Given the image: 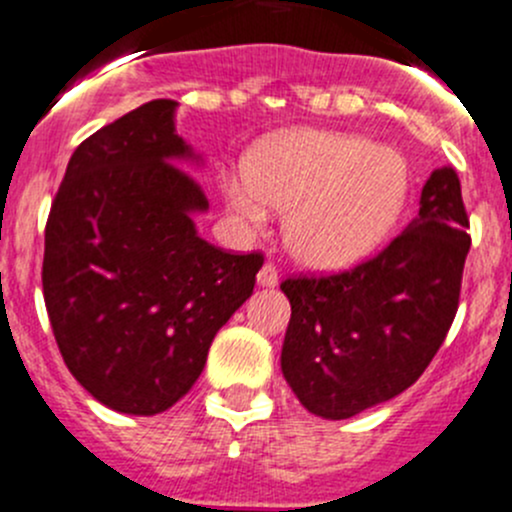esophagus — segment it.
<instances>
[{"mask_svg":"<svg viewBox=\"0 0 512 512\" xmlns=\"http://www.w3.org/2000/svg\"><path fill=\"white\" fill-rule=\"evenodd\" d=\"M256 281H258V286H263V288L278 286V271H276V266H273V263H266V266H263L261 271H258Z\"/></svg>","mask_w":512,"mask_h":512,"instance_id":"obj_1","label":"esophagus"}]
</instances>
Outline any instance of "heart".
Returning a JSON list of instances; mask_svg holds the SVG:
<instances>
[{
  "instance_id": "obj_1",
  "label": "heart",
  "mask_w": 512,
  "mask_h": 512,
  "mask_svg": "<svg viewBox=\"0 0 512 512\" xmlns=\"http://www.w3.org/2000/svg\"><path fill=\"white\" fill-rule=\"evenodd\" d=\"M411 189L396 149L338 131H291L249 166L221 176L226 206L246 226L288 211L286 241L301 263L338 271L363 261L401 219Z\"/></svg>"
}]
</instances>
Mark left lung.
<instances>
[{"label":"left lung","mask_w":512,"mask_h":512,"mask_svg":"<svg viewBox=\"0 0 512 512\" xmlns=\"http://www.w3.org/2000/svg\"><path fill=\"white\" fill-rule=\"evenodd\" d=\"M468 249L460 181L445 166L423 186L416 219L376 258L283 281L291 321L281 371L301 406L343 421L411 388L458 311Z\"/></svg>","instance_id":"left-lung-1"}]
</instances>
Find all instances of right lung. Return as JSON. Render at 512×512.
<instances>
[{"mask_svg": "<svg viewBox=\"0 0 512 512\" xmlns=\"http://www.w3.org/2000/svg\"><path fill=\"white\" fill-rule=\"evenodd\" d=\"M176 109L146 101L82 141L44 234V303L64 363L129 416H156L191 391L263 266L196 231L209 201L180 166L201 169L204 156L176 134Z\"/></svg>", "mask_w": 512, "mask_h": 512, "instance_id": "right-lung-1", "label": "right lung"}]
</instances>
